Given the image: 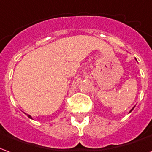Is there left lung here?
<instances>
[{"label":"left lung","instance_id":"obj_1","mask_svg":"<svg viewBox=\"0 0 152 152\" xmlns=\"http://www.w3.org/2000/svg\"><path fill=\"white\" fill-rule=\"evenodd\" d=\"M135 59H136V58H135ZM136 60H137V59H136ZM134 107H133V108H132V109H131V110H130V111H129V112H132V110H133V109H134Z\"/></svg>","mask_w":152,"mask_h":152}]
</instances>
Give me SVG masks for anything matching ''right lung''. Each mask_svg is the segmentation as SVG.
<instances>
[{
    "label": "right lung",
    "instance_id": "obj_1",
    "mask_svg": "<svg viewBox=\"0 0 152 152\" xmlns=\"http://www.w3.org/2000/svg\"><path fill=\"white\" fill-rule=\"evenodd\" d=\"M28 117H29V118H30V119H32V118H31V115H28Z\"/></svg>",
    "mask_w": 152,
    "mask_h": 152
}]
</instances>
